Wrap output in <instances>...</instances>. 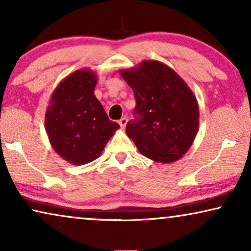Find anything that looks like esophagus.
Returning a JSON list of instances; mask_svg holds the SVG:
<instances>
[{
	"label": "esophagus",
	"mask_w": 251,
	"mask_h": 251,
	"mask_svg": "<svg viewBox=\"0 0 251 251\" xmlns=\"http://www.w3.org/2000/svg\"><path fill=\"white\" fill-rule=\"evenodd\" d=\"M126 122H128V119H126V118H122V119L119 120V125H120V126H121V128H125V126H126Z\"/></svg>",
	"instance_id": "1"
}]
</instances>
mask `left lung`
<instances>
[{
    "label": "left lung",
    "mask_w": 251,
    "mask_h": 251,
    "mask_svg": "<svg viewBox=\"0 0 251 251\" xmlns=\"http://www.w3.org/2000/svg\"><path fill=\"white\" fill-rule=\"evenodd\" d=\"M120 73L136 99L135 119L126 123V135L144 156L155 162L179 160L198 133L199 106L193 91L160 61L144 60Z\"/></svg>",
    "instance_id": "left-lung-1"
}]
</instances>
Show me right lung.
<instances>
[{"mask_svg":"<svg viewBox=\"0 0 251 251\" xmlns=\"http://www.w3.org/2000/svg\"><path fill=\"white\" fill-rule=\"evenodd\" d=\"M97 75L78 70L58 84L46 112V130L59 156L75 166L91 162L120 128L95 96Z\"/></svg>","mask_w":251,"mask_h":251,"instance_id":"add662e5","label":"right lung"}]
</instances>
